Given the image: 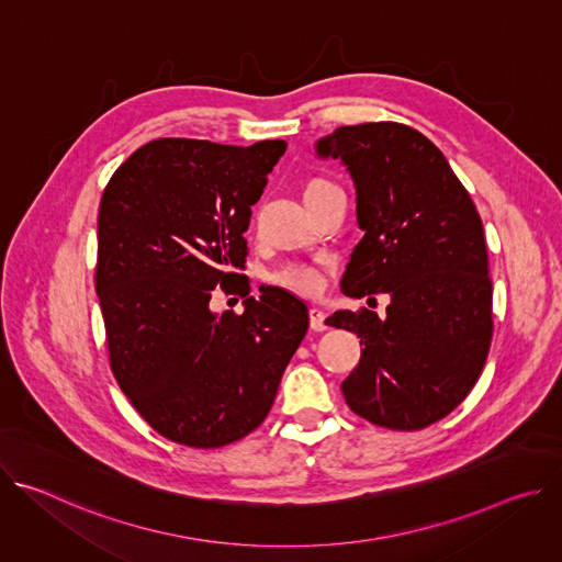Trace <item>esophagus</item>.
Masks as SVG:
<instances>
[{
	"label": "esophagus",
	"mask_w": 562,
	"mask_h": 562,
	"mask_svg": "<svg viewBox=\"0 0 562 562\" xmlns=\"http://www.w3.org/2000/svg\"><path fill=\"white\" fill-rule=\"evenodd\" d=\"M327 313L323 311V308H317V306H313L311 311H308V325H311V329L313 331H325L327 329Z\"/></svg>",
	"instance_id": "esophagus-1"
}]
</instances>
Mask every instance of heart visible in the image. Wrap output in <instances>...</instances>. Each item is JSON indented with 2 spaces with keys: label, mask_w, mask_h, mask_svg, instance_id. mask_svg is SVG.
I'll return each mask as SVG.
<instances>
[{
  "label": "heart",
  "mask_w": 562,
  "mask_h": 562,
  "mask_svg": "<svg viewBox=\"0 0 562 562\" xmlns=\"http://www.w3.org/2000/svg\"><path fill=\"white\" fill-rule=\"evenodd\" d=\"M323 187H329V182L313 180V182L306 184L304 193L323 189ZM276 282L291 289V291H297L302 295H315V293H319V289H323V276H319V271L308 267V265H289V267H284L282 271L276 273Z\"/></svg>",
  "instance_id": "b5f03b06"
}]
</instances>
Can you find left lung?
I'll use <instances>...</instances> for the list:
<instances>
[{"label": "left lung", "mask_w": 562, "mask_h": 562, "mask_svg": "<svg viewBox=\"0 0 562 562\" xmlns=\"http://www.w3.org/2000/svg\"><path fill=\"white\" fill-rule=\"evenodd\" d=\"M356 187L362 239L342 293H389L386 317L336 311L327 325L358 334L362 358L342 382L364 420L418 431L449 416L483 373L492 345V280L483 222L442 150L412 126H340L315 142Z\"/></svg>", "instance_id": "obj_1"}]
</instances>
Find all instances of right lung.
I'll list each match as a JSON object with an SVG mask.
<instances>
[{
	"instance_id": "right-lung-1",
	"label": "right lung",
	"mask_w": 562,
	"mask_h": 562,
	"mask_svg": "<svg viewBox=\"0 0 562 562\" xmlns=\"http://www.w3.org/2000/svg\"><path fill=\"white\" fill-rule=\"evenodd\" d=\"M284 139L226 146L153 139L104 189L95 289L111 369L131 405L165 438L215 449L262 425L308 329V308L269 286L243 315L211 293L243 276L251 206Z\"/></svg>"
}]
</instances>
